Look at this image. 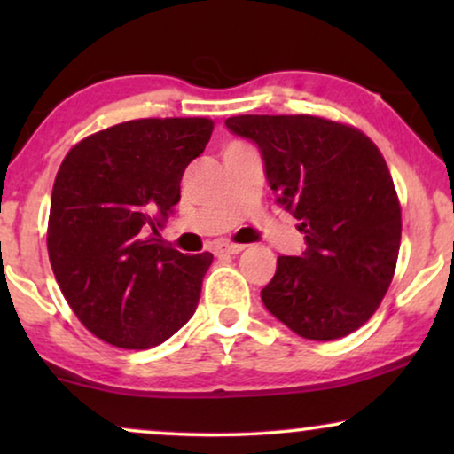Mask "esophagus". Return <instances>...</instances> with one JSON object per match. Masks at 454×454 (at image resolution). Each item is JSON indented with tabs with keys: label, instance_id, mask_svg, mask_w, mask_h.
I'll return each instance as SVG.
<instances>
[{
	"label": "esophagus",
	"instance_id": "obj_1",
	"mask_svg": "<svg viewBox=\"0 0 454 454\" xmlns=\"http://www.w3.org/2000/svg\"><path fill=\"white\" fill-rule=\"evenodd\" d=\"M244 247L246 246H241V244H229V241H221V244H216V247H215V252L216 254H239V252H244Z\"/></svg>",
	"mask_w": 454,
	"mask_h": 454
}]
</instances>
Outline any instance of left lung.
Instances as JSON below:
<instances>
[{
  "mask_svg": "<svg viewBox=\"0 0 454 454\" xmlns=\"http://www.w3.org/2000/svg\"><path fill=\"white\" fill-rule=\"evenodd\" d=\"M277 202L300 221L301 256H278L262 289L269 312L312 340L347 337L370 320L393 281L401 207L387 160L359 129L314 115H238Z\"/></svg>",
  "mask_w": 454,
  "mask_h": 454,
  "instance_id": "8db88e82",
  "label": "left lung"
}]
</instances>
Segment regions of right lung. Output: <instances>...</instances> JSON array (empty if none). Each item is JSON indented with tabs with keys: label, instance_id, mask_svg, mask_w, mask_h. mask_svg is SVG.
I'll use <instances>...</instances> for the list:
<instances>
[{
	"label": "right lung",
	"instance_id": "obj_1",
	"mask_svg": "<svg viewBox=\"0 0 454 454\" xmlns=\"http://www.w3.org/2000/svg\"><path fill=\"white\" fill-rule=\"evenodd\" d=\"M210 134L207 117H148L101 129L66 154L49 260L74 314L105 343L151 349L196 312L213 254L185 256L159 231Z\"/></svg>",
	"mask_w": 454,
	"mask_h": 454
}]
</instances>
